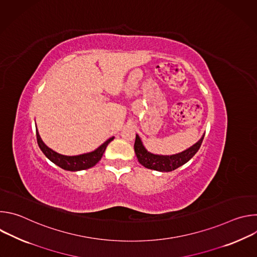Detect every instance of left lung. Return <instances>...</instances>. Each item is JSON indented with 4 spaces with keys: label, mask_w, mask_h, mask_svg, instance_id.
Listing matches in <instances>:
<instances>
[{
    "label": "left lung",
    "mask_w": 257,
    "mask_h": 257,
    "mask_svg": "<svg viewBox=\"0 0 257 257\" xmlns=\"http://www.w3.org/2000/svg\"><path fill=\"white\" fill-rule=\"evenodd\" d=\"M203 137L204 135H202L201 138L192 146H190L189 149L183 151L179 154L171 155V156H163V155H155L150 153L144 148L139 135L136 134L135 143H134V152L136 154L138 162L143 167L151 170L159 171V172H171L186 164L195 156V154L198 152L200 145L202 143Z\"/></svg>",
    "instance_id": "8db88e82"
}]
</instances>
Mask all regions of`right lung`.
I'll return each instance as SVG.
<instances>
[{"instance_id":"add662e5","label":"right lung","mask_w":257,"mask_h":257,"mask_svg":"<svg viewBox=\"0 0 257 257\" xmlns=\"http://www.w3.org/2000/svg\"><path fill=\"white\" fill-rule=\"evenodd\" d=\"M36 138H38V144L40 149L44 153V155L55 165L59 166L60 168L71 171V172H76V171H82L87 170L89 168H92L95 166L101 159L107 144L111 142L115 137H111L104 141L98 148L90 153L78 155V156H64L61 154L56 153L52 149H50L48 145L45 144L43 139L41 138V135L39 133L38 127H36Z\"/></svg>"}]
</instances>
